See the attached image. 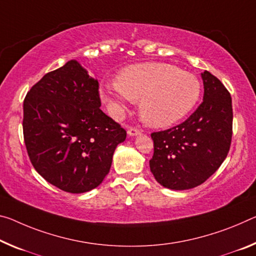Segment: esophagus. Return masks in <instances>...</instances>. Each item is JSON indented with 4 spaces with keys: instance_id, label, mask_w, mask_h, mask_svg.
Masks as SVG:
<instances>
[{
    "instance_id": "1",
    "label": "esophagus",
    "mask_w": 256,
    "mask_h": 256,
    "mask_svg": "<svg viewBox=\"0 0 256 256\" xmlns=\"http://www.w3.org/2000/svg\"><path fill=\"white\" fill-rule=\"evenodd\" d=\"M128 133L130 136H138L141 133V130L138 128L136 126H130L128 130Z\"/></svg>"
}]
</instances>
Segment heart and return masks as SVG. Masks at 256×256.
<instances>
[{
  "label": "heart",
  "instance_id": "obj_1",
  "mask_svg": "<svg viewBox=\"0 0 256 256\" xmlns=\"http://www.w3.org/2000/svg\"><path fill=\"white\" fill-rule=\"evenodd\" d=\"M102 99L114 115L128 101H139L141 118L155 128L168 126L197 104L200 83L194 75L170 64L146 62L125 67L117 82L102 84Z\"/></svg>",
  "mask_w": 256,
  "mask_h": 256
}]
</instances>
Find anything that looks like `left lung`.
I'll list each match as a JSON object with an SVG mask.
<instances>
[{
	"mask_svg": "<svg viewBox=\"0 0 256 256\" xmlns=\"http://www.w3.org/2000/svg\"><path fill=\"white\" fill-rule=\"evenodd\" d=\"M202 102L181 124L152 133L150 171L158 184L192 189L214 174L228 155L232 138V101L221 80L205 70Z\"/></svg>",
	"mask_w": 256,
	"mask_h": 256,
	"instance_id": "1",
	"label": "left lung"
}]
</instances>
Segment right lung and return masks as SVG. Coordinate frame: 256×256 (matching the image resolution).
Returning a JSON list of instances; mask_svg holds the SVG:
<instances>
[{"label": "right lung", "instance_id": "obj_1", "mask_svg": "<svg viewBox=\"0 0 256 256\" xmlns=\"http://www.w3.org/2000/svg\"><path fill=\"white\" fill-rule=\"evenodd\" d=\"M98 80L76 62L48 72L24 100L27 154L40 176L64 192H90L110 170L126 131L100 109Z\"/></svg>", "mask_w": 256, "mask_h": 256}]
</instances>
